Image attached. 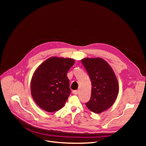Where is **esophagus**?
Returning a JSON list of instances; mask_svg holds the SVG:
<instances>
[{"label":"esophagus","mask_w":146,"mask_h":146,"mask_svg":"<svg viewBox=\"0 0 146 146\" xmlns=\"http://www.w3.org/2000/svg\"><path fill=\"white\" fill-rule=\"evenodd\" d=\"M78 92V90H74V91H72V93H73L74 94H75V95L77 94Z\"/></svg>","instance_id":"1"}]
</instances>
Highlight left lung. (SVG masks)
<instances>
[{
  "label": "left lung",
  "instance_id": "left-lung-1",
  "mask_svg": "<svg viewBox=\"0 0 146 146\" xmlns=\"http://www.w3.org/2000/svg\"><path fill=\"white\" fill-rule=\"evenodd\" d=\"M92 83L91 95L86 107L91 111L100 113L111 107L119 93L117 78L110 64L101 58L81 60Z\"/></svg>",
  "mask_w": 146,
  "mask_h": 146
}]
</instances>
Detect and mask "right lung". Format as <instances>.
I'll return each mask as SVG.
<instances>
[{"label":"right lung","instance_id":"obj_1","mask_svg":"<svg viewBox=\"0 0 146 146\" xmlns=\"http://www.w3.org/2000/svg\"><path fill=\"white\" fill-rule=\"evenodd\" d=\"M74 63L72 58L52 56L35 70L30 83L31 94L41 109L52 113L64 105L70 93L67 73Z\"/></svg>","mask_w":146,"mask_h":146}]
</instances>
